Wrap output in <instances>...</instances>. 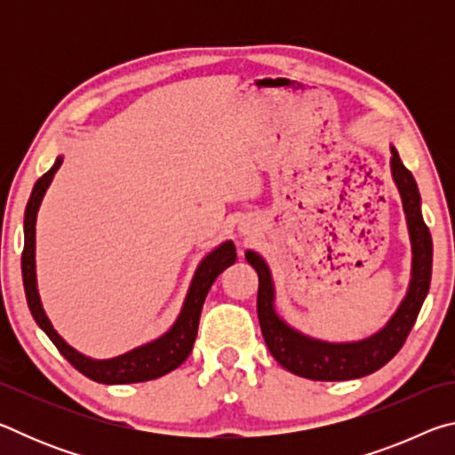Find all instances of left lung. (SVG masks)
<instances>
[{"mask_svg": "<svg viewBox=\"0 0 455 455\" xmlns=\"http://www.w3.org/2000/svg\"><path fill=\"white\" fill-rule=\"evenodd\" d=\"M391 176L402 195L407 230L411 238V281L394 317L375 335L351 343H329L307 337L289 327L275 311V287L267 263L255 251H246V260L259 275L257 313L260 331H263L271 355L287 371L313 381L357 379V377H365L381 369L403 347L429 291L434 244H431L429 228L421 217L418 184H415L413 174L403 166L394 146H391Z\"/></svg>", "mask_w": 455, "mask_h": 455, "instance_id": "left-lung-1", "label": "left lung"}]
</instances>
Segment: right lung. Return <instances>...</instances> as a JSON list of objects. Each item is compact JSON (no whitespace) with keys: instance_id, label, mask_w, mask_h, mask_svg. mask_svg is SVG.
Returning a JSON list of instances; mask_svg holds the SVG:
<instances>
[{"instance_id":"right-lung-1","label":"right lung","mask_w":455,"mask_h":455,"mask_svg":"<svg viewBox=\"0 0 455 455\" xmlns=\"http://www.w3.org/2000/svg\"><path fill=\"white\" fill-rule=\"evenodd\" d=\"M60 166H61V156L53 163L50 171L36 182L32 196H29L28 206H26L21 275H24V289H26L29 311H32L36 323L40 325L44 333L52 339V343L56 345L61 355L70 361L80 373L90 377L92 381L106 383V385L140 383V381H150V379H156V377L171 373L172 369L182 365L190 355L192 345H195V339L198 333L200 311H203L204 299L209 295L214 279H217L227 267H230L236 260V249L233 241L222 243L203 259V263L198 265L195 276H192L188 295L184 299L179 319H176L174 325L168 329L163 337H158L156 341L142 345V347L128 351L124 355L102 359V361L90 359L76 351L74 347H70V345L58 335V331L52 327L50 319L45 317V311L40 301V292H37V283H36V217H37V209H40L45 190H48L53 174H56Z\"/></svg>"}]
</instances>
